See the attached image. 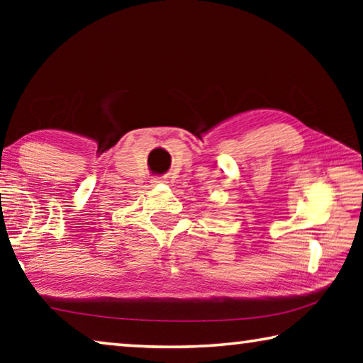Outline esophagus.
Instances as JSON below:
<instances>
[{
    "label": "esophagus",
    "mask_w": 363,
    "mask_h": 363,
    "mask_svg": "<svg viewBox=\"0 0 363 363\" xmlns=\"http://www.w3.org/2000/svg\"><path fill=\"white\" fill-rule=\"evenodd\" d=\"M153 182H167V179L164 177H157V179H153Z\"/></svg>",
    "instance_id": "esophagus-1"
}]
</instances>
